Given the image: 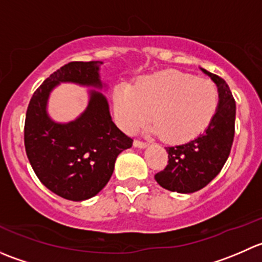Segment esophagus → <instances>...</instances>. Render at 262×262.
I'll use <instances>...</instances> for the list:
<instances>
[{
  "label": "esophagus",
  "mask_w": 262,
  "mask_h": 262,
  "mask_svg": "<svg viewBox=\"0 0 262 262\" xmlns=\"http://www.w3.org/2000/svg\"><path fill=\"white\" fill-rule=\"evenodd\" d=\"M147 146H148L147 142L139 141V139H136V141H134V147H137V148H146Z\"/></svg>",
  "instance_id": "obj_1"
}]
</instances>
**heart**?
<instances>
[{"mask_svg": "<svg viewBox=\"0 0 262 262\" xmlns=\"http://www.w3.org/2000/svg\"><path fill=\"white\" fill-rule=\"evenodd\" d=\"M116 119L132 132L150 118L149 132L170 143L196 138L213 120L219 92L212 81L179 71H162L139 80L133 87L119 84L113 95Z\"/></svg>", "mask_w": 262, "mask_h": 262, "instance_id": "1", "label": "heart"}]
</instances>
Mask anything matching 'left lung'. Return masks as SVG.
<instances>
[{"mask_svg":"<svg viewBox=\"0 0 262 262\" xmlns=\"http://www.w3.org/2000/svg\"><path fill=\"white\" fill-rule=\"evenodd\" d=\"M218 87L219 105L213 120L198 138L166 148L168 163L155 175L156 181L170 191L190 194L207 186L221 172L234 138L236 101L223 78L203 70Z\"/></svg>","mask_w":262,"mask_h":262,"instance_id":"left-lung-1","label":"left lung"}]
</instances>
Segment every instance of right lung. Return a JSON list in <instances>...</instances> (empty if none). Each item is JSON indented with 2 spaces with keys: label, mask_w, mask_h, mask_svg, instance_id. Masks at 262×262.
I'll list each match as a JSON object with an SVG mask.
<instances>
[{
  "label": "right lung",
  "mask_w": 262,
  "mask_h": 262,
  "mask_svg": "<svg viewBox=\"0 0 262 262\" xmlns=\"http://www.w3.org/2000/svg\"><path fill=\"white\" fill-rule=\"evenodd\" d=\"M101 62H70L36 89L26 110L24 142L39 180L50 191L72 202L95 196L107 184L119 153L133 139L113 123L106 97L90 91L87 109L76 120L55 123L47 114L50 91L60 82L102 89Z\"/></svg>",
  "instance_id": "add662e5"
}]
</instances>
